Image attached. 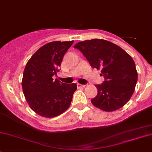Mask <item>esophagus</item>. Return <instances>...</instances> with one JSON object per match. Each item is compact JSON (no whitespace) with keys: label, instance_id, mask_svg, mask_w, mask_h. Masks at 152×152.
I'll list each match as a JSON object with an SVG mask.
<instances>
[{"label":"esophagus","instance_id":"34e87169","mask_svg":"<svg viewBox=\"0 0 152 152\" xmlns=\"http://www.w3.org/2000/svg\"><path fill=\"white\" fill-rule=\"evenodd\" d=\"M86 86V85H82V84H77V88H84Z\"/></svg>","mask_w":152,"mask_h":152}]
</instances>
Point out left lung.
Returning a JSON list of instances; mask_svg holds the SVG:
<instances>
[{
  "label": "left lung",
  "mask_w": 152,
  "mask_h": 152,
  "mask_svg": "<svg viewBox=\"0 0 152 152\" xmlns=\"http://www.w3.org/2000/svg\"><path fill=\"white\" fill-rule=\"evenodd\" d=\"M91 66L101 69L103 83L96 85L97 95L91 102L95 107L111 112L122 107L133 94L137 72L133 59L120 47L104 39H94L74 46Z\"/></svg>",
  "instance_id": "8db88e82"
}]
</instances>
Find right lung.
<instances>
[{"label":"right lung","mask_w":152,"mask_h":152,"mask_svg":"<svg viewBox=\"0 0 152 152\" xmlns=\"http://www.w3.org/2000/svg\"><path fill=\"white\" fill-rule=\"evenodd\" d=\"M74 41L52 42L40 48L25 67L22 87L30 107L46 118L63 113L69 107L77 84H66L53 76Z\"/></svg>","instance_id":"add662e5"}]
</instances>
